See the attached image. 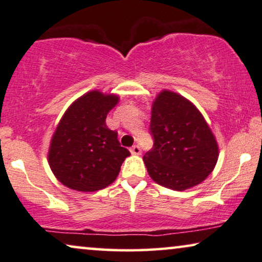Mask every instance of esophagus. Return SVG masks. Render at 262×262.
Returning a JSON list of instances; mask_svg holds the SVG:
<instances>
[{
  "label": "esophagus",
  "instance_id": "esophagus-1",
  "mask_svg": "<svg viewBox=\"0 0 262 262\" xmlns=\"http://www.w3.org/2000/svg\"><path fill=\"white\" fill-rule=\"evenodd\" d=\"M130 153L133 155H140V154H141V148H140L139 144H135V146H133L130 148Z\"/></svg>",
  "mask_w": 262,
  "mask_h": 262
}]
</instances>
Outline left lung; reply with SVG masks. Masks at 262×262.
Returning a JSON list of instances; mask_svg holds the SVG:
<instances>
[{
	"label": "left lung",
	"mask_w": 262,
	"mask_h": 262,
	"mask_svg": "<svg viewBox=\"0 0 262 262\" xmlns=\"http://www.w3.org/2000/svg\"><path fill=\"white\" fill-rule=\"evenodd\" d=\"M153 148L143 156L148 174L167 188L185 190L202 182L216 165V140L196 107L163 91L151 108Z\"/></svg>",
	"instance_id": "8db88e82"
}]
</instances>
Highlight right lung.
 <instances>
[{
  "label": "right lung",
  "instance_id": "obj_1",
  "mask_svg": "<svg viewBox=\"0 0 262 262\" xmlns=\"http://www.w3.org/2000/svg\"><path fill=\"white\" fill-rule=\"evenodd\" d=\"M115 95L89 92L77 99L56 128L48 161L57 180L81 192L102 189L115 180L130 153L121 147L118 132L106 124L108 112L118 103Z\"/></svg>",
  "mask_w": 262,
  "mask_h": 262
}]
</instances>
